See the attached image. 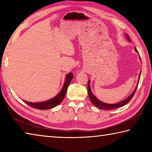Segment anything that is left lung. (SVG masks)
Returning a JSON list of instances; mask_svg holds the SVG:
<instances>
[{
	"instance_id": "8db88e82",
	"label": "left lung",
	"mask_w": 152,
	"mask_h": 152,
	"mask_svg": "<svg viewBox=\"0 0 152 152\" xmlns=\"http://www.w3.org/2000/svg\"><path fill=\"white\" fill-rule=\"evenodd\" d=\"M127 39L129 41H130V39H129V37L128 35H127ZM134 49H135V50L138 53V51L137 50H136V48H134ZM140 75H141V74H140ZM137 86H138V84L137 85V86H136V88H135L134 91L132 92V94H131L130 96L127 98V99H126L125 100H123V101L118 102V103H116V104H107V103H104V102L100 101L99 100H98L94 96L93 94L92 93L91 87H90V80H88V92L90 99H91L92 103L93 104L94 106H96V107L99 108V109H101L113 110V109H117V108H120L123 106H124L125 104H127L128 102H129L131 100H132L133 96H134L136 90H137Z\"/></svg>"
}]
</instances>
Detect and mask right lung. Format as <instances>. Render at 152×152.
Returning <instances> with one entry per match:
<instances>
[{
    "mask_svg": "<svg viewBox=\"0 0 152 152\" xmlns=\"http://www.w3.org/2000/svg\"><path fill=\"white\" fill-rule=\"evenodd\" d=\"M73 76L74 75L72 72H70L66 76L65 82H64L62 89L61 90L60 93H59L57 96L53 97V99L49 100V101L42 102H29L27 101H25V102L28 105H29L30 107L39 110L50 109H51V108L56 107L57 105L60 104L64 99V98L66 94L67 89H68L69 84H70L71 80L73 78Z\"/></svg>",
    "mask_w": 152,
    "mask_h": 152,
    "instance_id": "add662e5",
    "label": "right lung"
}]
</instances>
